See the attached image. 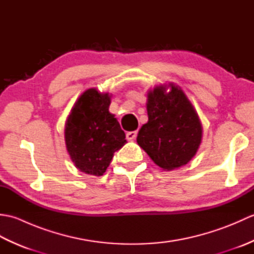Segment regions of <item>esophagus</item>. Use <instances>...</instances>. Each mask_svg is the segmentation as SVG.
<instances>
[{
    "instance_id": "esophagus-1",
    "label": "esophagus",
    "mask_w": 254,
    "mask_h": 254,
    "mask_svg": "<svg viewBox=\"0 0 254 254\" xmlns=\"http://www.w3.org/2000/svg\"><path fill=\"white\" fill-rule=\"evenodd\" d=\"M137 135V132L136 131H131V132H127V138L128 139V141H132V139H134L136 137Z\"/></svg>"
}]
</instances>
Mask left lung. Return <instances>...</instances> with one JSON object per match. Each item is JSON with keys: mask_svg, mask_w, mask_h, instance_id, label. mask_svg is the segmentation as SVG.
<instances>
[{"mask_svg": "<svg viewBox=\"0 0 254 254\" xmlns=\"http://www.w3.org/2000/svg\"><path fill=\"white\" fill-rule=\"evenodd\" d=\"M158 86L147 95L148 122L137 134V144L164 170L188 164L201 144L202 124L181 88Z\"/></svg>", "mask_w": 254, "mask_h": 254, "instance_id": "1", "label": "left lung"}]
</instances>
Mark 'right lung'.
<instances>
[{
	"instance_id": "add662e5",
	"label": "right lung",
	"mask_w": 254,
	"mask_h": 254,
	"mask_svg": "<svg viewBox=\"0 0 254 254\" xmlns=\"http://www.w3.org/2000/svg\"><path fill=\"white\" fill-rule=\"evenodd\" d=\"M109 94L86 90L75 102L65 123L66 149L82 172L102 176L113 154L127 143L126 133L109 112Z\"/></svg>"
}]
</instances>
